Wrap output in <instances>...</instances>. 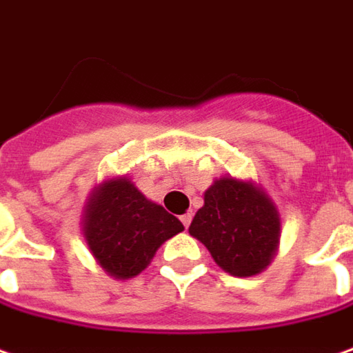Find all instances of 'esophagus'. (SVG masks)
<instances>
[{
  "label": "esophagus",
  "mask_w": 353,
  "mask_h": 353,
  "mask_svg": "<svg viewBox=\"0 0 353 353\" xmlns=\"http://www.w3.org/2000/svg\"><path fill=\"white\" fill-rule=\"evenodd\" d=\"M181 221H182V225L188 229V227H190V223H192V214H184L181 217Z\"/></svg>",
  "instance_id": "obj_1"
}]
</instances>
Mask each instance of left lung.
Masks as SVG:
<instances>
[{"mask_svg": "<svg viewBox=\"0 0 353 353\" xmlns=\"http://www.w3.org/2000/svg\"><path fill=\"white\" fill-rule=\"evenodd\" d=\"M188 231L223 270L247 278L270 264L280 241V217L270 198L250 182L219 179L205 192Z\"/></svg>", "mask_w": 353, "mask_h": 353, "instance_id": "left-lung-1", "label": "left lung"}]
</instances>
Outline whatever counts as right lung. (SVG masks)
<instances>
[{
	"label": "right lung",
	"mask_w": 353,
	"mask_h": 353,
	"mask_svg": "<svg viewBox=\"0 0 353 353\" xmlns=\"http://www.w3.org/2000/svg\"><path fill=\"white\" fill-rule=\"evenodd\" d=\"M182 229L163 205L153 204L130 181L118 179L94 190L83 233L105 272L128 280L138 276L155 250Z\"/></svg>",
	"instance_id": "1"
}]
</instances>
